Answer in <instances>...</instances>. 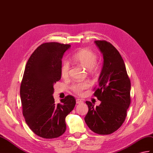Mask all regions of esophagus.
Segmentation results:
<instances>
[{"instance_id": "1", "label": "esophagus", "mask_w": 153, "mask_h": 153, "mask_svg": "<svg viewBox=\"0 0 153 153\" xmlns=\"http://www.w3.org/2000/svg\"><path fill=\"white\" fill-rule=\"evenodd\" d=\"M83 101L81 99H76V104H83Z\"/></svg>"}]
</instances>
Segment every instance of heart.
Returning <instances> with one entry per match:
<instances>
[{
    "mask_svg": "<svg viewBox=\"0 0 153 153\" xmlns=\"http://www.w3.org/2000/svg\"><path fill=\"white\" fill-rule=\"evenodd\" d=\"M73 60L79 64L84 68L89 69L91 72L98 69V63L97 62L98 56L95 53L88 49H83L79 51L76 54H74ZM70 63L68 61H64L60 66V75L63 78H67L69 76ZM89 87V83L88 81H83V82L74 83L72 85L71 88L77 94H81L82 92L87 89Z\"/></svg>",
    "mask_w": 153,
    "mask_h": 153,
    "instance_id": "1",
    "label": "heart"
}]
</instances>
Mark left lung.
I'll return each instance as SVG.
<instances>
[{"instance_id":"left-lung-1","label":"left lung","mask_w":153,"mask_h":153,"mask_svg":"<svg viewBox=\"0 0 153 153\" xmlns=\"http://www.w3.org/2000/svg\"><path fill=\"white\" fill-rule=\"evenodd\" d=\"M103 54L104 65L94 96L101 103L94 107L87 101L88 111L85 121L96 134L108 135L118 130L125 121L130 104V78L121 55L109 42L96 40Z\"/></svg>"}]
</instances>
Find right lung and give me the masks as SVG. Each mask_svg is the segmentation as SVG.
I'll use <instances>...</instances> for the list:
<instances>
[{
    "instance_id": "right-lung-1",
    "label": "right lung",
    "mask_w": 153,
    "mask_h": 153,
    "mask_svg": "<svg viewBox=\"0 0 153 153\" xmlns=\"http://www.w3.org/2000/svg\"><path fill=\"white\" fill-rule=\"evenodd\" d=\"M69 44H41L28 59L20 87L23 115L30 130L46 139L61 136L66 129V117L72 111L76 99L68 95L55 104L54 85L61 78L60 66Z\"/></svg>"
}]
</instances>
